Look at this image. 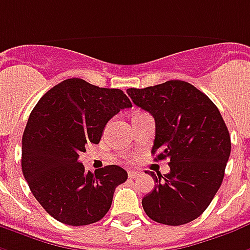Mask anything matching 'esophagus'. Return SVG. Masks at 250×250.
<instances>
[{
  "instance_id": "obj_1",
  "label": "esophagus",
  "mask_w": 250,
  "mask_h": 250,
  "mask_svg": "<svg viewBox=\"0 0 250 250\" xmlns=\"http://www.w3.org/2000/svg\"><path fill=\"white\" fill-rule=\"evenodd\" d=\"M140 172L139 171H128V177L130 179H135L136 176H139Z\"/></svg>"
}]
</instances>
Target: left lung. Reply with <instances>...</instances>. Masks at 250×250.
<instances>
[{
  "mask_svg": "<svg viewBox=\"0 0 250 250\" xmlns=\"http://www.w3.org/2000/svg\"><path fill=\"white\" fill-rule=\"evenodd\" d=\"M127 94L153 116L152 153L159 152L158 160L169 159L171 167L164 176L151 172L156 184L142 200L144 212L166 225L191 223L208 208L223 183L230 155L223 116L204 92L184 81L128 88Z\"/></svg>",
  "mask_w": 250,
  "mask_h": 250,
  "instance_id": "8db88e82",
  "label": "left lung"
}]
</instances>
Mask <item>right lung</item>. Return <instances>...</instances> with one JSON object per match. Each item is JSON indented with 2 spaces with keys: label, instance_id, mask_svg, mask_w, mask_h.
Wrapping results in <instances>:
<instances>
[{
  "label": "right lung",
  "instance_id": "add662e5",
  "mask_svg": "<svg viewBox=\"0 0 250 250\" xmlns=\"http://www.w3.org/2000/svg\"><path fill=\"white\" fill-rule=\"evenodd\" d=\"M130 107L119 88L71 78L50 88L33 108L22 136V172L37 201L55 220L81 227L108 212L127 172L119 166L86 172L79 155L87 143H99L112 116Z\"/></svg>",
  "mask_w": 250,
  "mask_h": 250
}]
</instances>
